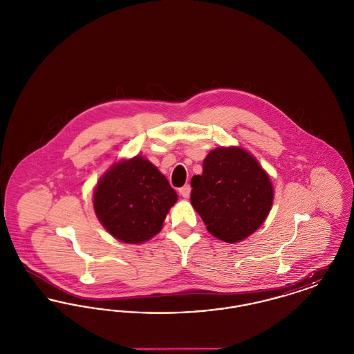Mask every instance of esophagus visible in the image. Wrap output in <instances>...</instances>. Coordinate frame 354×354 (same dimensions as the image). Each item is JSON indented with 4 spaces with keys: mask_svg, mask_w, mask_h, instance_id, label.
Masks as SVG:
<instances>
[{
    "mask_svg": "<svg viewBox=\"0 0 354 354\" xmlns=\"http://www.w3.org/2000/svg\"><path fill=\"white\" fill-rule=\"evenodd\" d=\"M189 192H191V185H185L183 187L179 188V194L183 196V198H188L189 196Z\"/></svg>",
    "mask_w": 354,
    "mask_h": 354,
    "instance_id": "34e87169",
    "label": "esophagus"
}]
</instances>
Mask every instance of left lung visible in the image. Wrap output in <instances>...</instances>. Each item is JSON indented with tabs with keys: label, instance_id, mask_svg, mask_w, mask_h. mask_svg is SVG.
Returning <instances> with one entry per match:
<instances>
[{
	"label": "left lung",
	"instance_id": "1",
	"mask_svg": "<svg viewBox=\"0 0 354 354\" xmlns=\"http://www.w3.org/2000/svg\"><path fill=\"white\" fill-rule=\"evenodd\" d=\"M191 203L211 235L237 243L267 219L273 202L270 176L250 152L219 147L191 179Z\"/></svg>",
	"mask_w": 354,
	"mask_h": 354
}]
</instances>
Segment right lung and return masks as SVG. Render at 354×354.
Here are the masks:
<instances>
[{"instance_id":"obj_1","label":"right lung","mask_w":354,"mask_h":354,"mask_svg":"<svg viewBox=\"0 0 354 354\" xmlns=\"http://www.w3.org/2000/svg\"><path fill=\"white\" fill-rule=\"evenodd\" d=\"M176 191L142 156L107 171L94 192V209L104 228L123 243H143L162 230Z\"/></svg>"}]
</instances>
